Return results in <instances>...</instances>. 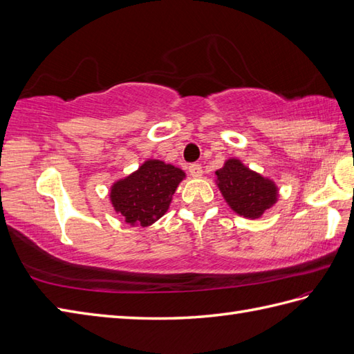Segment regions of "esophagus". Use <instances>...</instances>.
<instances>
[{"mask_svg": "<svg viewBox=\"0 0 354 354\" xmlns=\"http://www.w3.org/2000/svg\"><path fill=\"white\" fill-rule=\"evenodd\" d=\"M189 172H191V176L194 178H200L203 176V168L201 165H198V163H192V165L189 167Z\"/></svg>", "mask_w": 354, "mask_h": 354, "instance_id": "34e87169", "label": "esophagus"}]
</instances>
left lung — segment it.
Returning a JSON list of instances; mask_svg holds the SVG:
<instances>
[{"label": "left lung", "instance_id": "left-lung-1", "mask_svg": "<svg viewBox=\"0 0 354 354\" xmlns=\"http://www.w3.org/2000/svg\"><path fill=\"white\" fill-rule=\"evenodd\" d=\"M214 176L223 200L239 216L258 219L278 203L279 189L277 183L248 168L240 159L230 158Z\"/></svg>", "mask_w": 354, "mask_h": 354}]
</instances>
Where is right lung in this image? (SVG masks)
I'll return each mask as SVG.
<instances>
[{"mask_svg":"<svg viewBox=\"0 0 354 354\" xmlns=\"http://www.w3.org/2000/svg\"><path fill=\"white\" fill-rule=\"evenodd\" d=\"M186 172L159 159H147L132 174L115 180L109 201L129 225L150 227L169 209L172 195Z\"/></svg>","mask_w":354,"mask_h":354,"instance_id":"add662e5","label":"right lung"}]
</instances>
